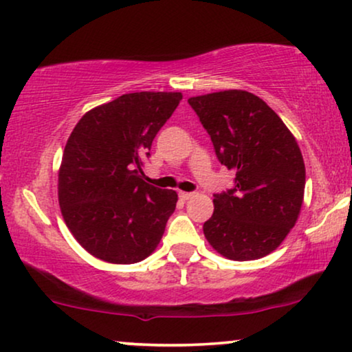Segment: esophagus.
Wrapping results in <instances>:
<instances>
[{
    "label": "esophagus",
    "mask_w": 352,
    "mask_h": 352,
    "mask_svg": "<svg viewBox=\"0 0 352 352\" xmlns=\"http://www.w3.org/2000/svg\"><path fill=\"white\" fill-rule=\"evenodd\" d=\"M180 198L182 199H191L195 196V193H186V191H180Z\"/></svg>",
    "instance_id": "esophagus-1"
}]
</instances>
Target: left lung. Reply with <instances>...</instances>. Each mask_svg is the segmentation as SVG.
Listing matches in <instances>:
<instances>
[{"label": "left lung", "mask_w": 352, "mask_h": 352, "mask_svg": "<svg viewBox=\"0 0 352 352\" xmlns=\"http://www.w3.org/2000/svg\"><path fill=\"white\" fill-rule=\"evenodd\" d=\"M190 106L212 140L235 186L214 196L204 236L232 261L261 259L282 245L301 212L306 167L296 138L259 96L225 90Z\"/></svg>", "instance_id": "left-lung-1"}]
</instances>
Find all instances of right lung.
Listing matches in <instances>:
<instances>
[{
	"mask_svg": "<svg viewBox=\"0 0 352 352\" xmlns=\"http://www.w3.org/2000/svg\"><path fill=\"white\" fill-rule=\"evenodd\" d=\"M182 93L138 91L93 107L65 143L58 175L64 222L83 250L111 264L151 254L179 196L142 177L153 140Z\"/></svg>",
	"mask_w": 352,
	"mask_h": 352,
	"instance_id": "add662e5",
	"label": "right lung"
}]
</instances>
